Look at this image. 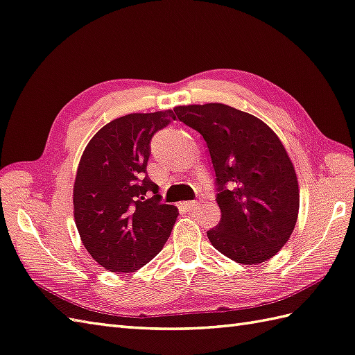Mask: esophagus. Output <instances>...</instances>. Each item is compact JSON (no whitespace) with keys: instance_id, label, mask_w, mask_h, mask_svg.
Returning a JSON list of instances; mask_svg holds the SVG:
<instances>
[{"instance_id":"1","label":"esophagus","mask_w":355,"mask_h":355,"mask_svg":"<svg viewBox=\"0 0 355 355\" xmlns=\"http://www.w3.org/2000/svg\"><path fill=\"white\" fill-rule=\"evenodd\" d=\"M198 205H200V203H198L197 200H193V202H184L180 206L185 207V209H194V207H197Z\"/></svg>"}]
</instances>
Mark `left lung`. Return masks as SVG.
Returning a JSON list of instances; mask_svg holds the SVG:
<instances>
[{
	"mask_svg": "<svg viewBox=\"0 0 355 355\" xmlns=\"http://www.w3.org/2000/svg\"><path fill=\"white\" fill-rule=\"evenodd\" d=\"M205 138L217 180L221 220L206 232L220 253L243 265L266 262L288 243L300 209L289 155L261 119L224 103L176 107Z\"/></svg>",
	"mask_w": 355,
	"mask_h": 355,
	"instance_id": "8db88e82",
	"label": "left lung"
}]
</instances>
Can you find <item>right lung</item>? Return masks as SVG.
I'll return each instance as SVG.
<instances>
[{
  "label": "right lung",
  "mask_w": 355,
  "mask_h": 355,
  "mask_svg": "<svg viewBox=\"0 0 355 355\" xmlns=\"http://www.w3.org/2000/svg\"><path fill=\"white\" fill-rule=\"evenodd\" d=\"M173 110L132 112L93 135L78 164L73 217L90 256L111 272H132L157 256L179 215L148 176L150 140Z\"/></svg>",
  "instance_id": "1"
}]
</instances>
